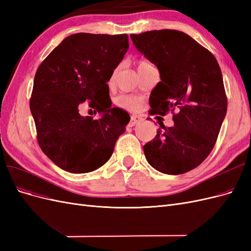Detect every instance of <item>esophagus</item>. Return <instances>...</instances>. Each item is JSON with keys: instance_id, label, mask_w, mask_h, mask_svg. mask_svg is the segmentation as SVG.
<instances>
[{"instance_id": "34e87169", "label": "esophagus", "mask_w": 251, "mask_h": 251, "mask_svg": "<svg viewBox=\"0 0 251 251\" xmlns=\"http://www.w3.org/2000/svg\"><path fill=\"white\" fill-rule=\"evenodd\" d=\"M141 120H142V117H141V116H138V115H133V116L131 117L130 123H128V126H134L135 125H137L138 123H140Z\"/></svg>"}]
</instances>
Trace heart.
Returning a JSON list of instances; mask_svg holds the SVG:
<instances>
[{
  "mask_svg": "<svg viewBox=\"0 0 251 251\" xmlns=\"http://www.w3.org/2000/svg\"><path fill=\"white\" fill-rule=\"evenodd\" d=\"M151 66L150 63L144 62V60H141V62L138 63V71L143 69V68H147ZM116 104L119 108L127 110V111H132L136 112L139 111L141 105H142V98L137 95H130V94H125V95H120L117 97L116 100Z\"/></svg>",
  "mask_w": 251,
  "mask_h": 251,
  "instance_id": "b5f03b06",
  "label": "heart"
}]
</instances>
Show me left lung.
I'll list each match as a JSON object with an SVG mask.
<instances>
[{"label": "left lung", "mask_w": 251, "mask_h": 251, "mask_svg": "<svg viewBox=\"0 0 251 251\" xmlns=\"http://www.w3.org/2000/svg\"><path fill=\"white\" fill-rule=\"evenodd\" d=\"M137 50L156 65L160 79L150 95L151 115L170 110L174 126L158 128L144 144L148 162L160 173L196 169L214 149L227 111L222 72L216 57L188 34L162 29L131 34Z\"/></svg>", "instance_id": "1"}]
</instances>
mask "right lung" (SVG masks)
<instances>
[{"label":"right lung","mask_w":251,"mask_h":251,"mask_svg":"<svg viewBox=\"0 0 251 251\" xmlns=\"http://www.w3.org/2000/svg\"><path fill=\"white\" fill-rule=\"evenodd\" d=\"M127 49V34L75 33L37 68L30 98L37 142L62 170L82 174L100 168L125 133L130 115L111 107L107 82ZM86 100L100 119L80 115Z\"/></svg>","instance_id":"obj_1"}]
</instances>
